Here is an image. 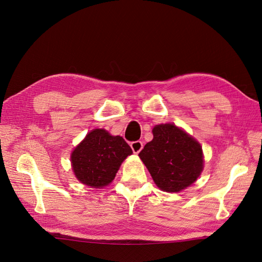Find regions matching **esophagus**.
Listing matches in <instances>:
<instances>
[{"label": "esophagus", "instance_id": "obj_1", "mask_svg": "<svg viewBox=\"0 0 262 262\" xmlns=\"http://www.w3.org/2000/svg\"><path fill=\"white\" fill-rule=\"evenodd\" d=\"M130 146H131V148H132V150H133V153L138 154V153L141 152V149L143 148V142H142V141H134V142H131Z\"/></svg>", "mask_w": 262, "mask_h": 262}]
</instances>
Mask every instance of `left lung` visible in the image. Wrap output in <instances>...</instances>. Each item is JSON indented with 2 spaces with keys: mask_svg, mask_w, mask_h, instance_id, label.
I'll use <instances>...</instances> for the list:
<instances>
[{
  "mask_svg": "<svg viewBox=\"0 0 262 262\" xmlns=\"http://www.w3.org/2000/svg\"><path fill=\"white\" fill-rule=\"evenodd\" d=\"M156 186L166 192H179L201 175L202 147L175 124L155 125L153 140L139 154Z\"/></svg>",
  "mask_w": 262,
  "mask_h": 262,
  "instance_id": "8db88e82",
  "label": "left lung"
}]
</instances>
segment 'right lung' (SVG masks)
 I'll use <instances>...</instances> for the list:
<instances>
[{
    "label": "right lung",
    "mask_w": 262,
    "mask_h": 262,
    "mask_svg": "<svg viewBox=\"0 0 262 262\" xmlns=\"http://www.w3.org/2000/svg\"><path fill=\"white\" fill-rule=\"evenodd\" d=\"M132 154L122 137L110 136L104 129H94L71 154L75 177L93 188L109 185L121 163Z\"/></svg>",
    "instance_id": "add662e5"
}]
</instances>
